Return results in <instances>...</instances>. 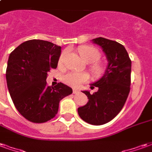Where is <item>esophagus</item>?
Returning a JSON list of instances; mask_svg holds the SVG:
<instances>
[{"instance_id": "34e87169", "label": "esophagus", "mask_w": 152, "mask_h": 152, "mask_svg": "<svg viewBox=\"0 0 152 152\" xmlns=\"http://www.w3.org/2000/svg\"><path fill=\"white\" fill-rule=\"evenodd\" d=\"M78 92H79L78 89H73V94H77Z\"/></svg>"}]
</instances>
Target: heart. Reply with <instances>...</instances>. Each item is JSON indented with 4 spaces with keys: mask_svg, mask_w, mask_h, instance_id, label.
<instances>
[{
    "mask_svg": "<svg viewBox=\"0 0 152 152\" xmlns=\"http://www.w3.org/2000/svg\"><path fill=\"white\" fill-rule=\"evenodd\" d=\"M78 52H79L80 56L81 57V58L85 60L86 63H94L100 58L99 51L92 46L85 45V46L80 47ZM66 53V51H63V53H61L59 58V63H62L63 62ZM91 72L94 76H100L102 73V66L99 63H93L91 65ZM87 80H88V75H86V73L75 72L67 73L63 77V81L66 83V85L72 87H78L81 84L86 82Z\"/></svg>",
    "mask_w": 152,
    "mask_h": 152,
    "instance_id": "obj_1",
    "label": "heart"
}]
</instances>
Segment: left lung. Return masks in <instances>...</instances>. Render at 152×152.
Returning <instances> with one entry per match:
<instances>
[{"label":"left lung","mask_w":152,"mask_h":152,"mask_svg":"<svg viewBox=\"0 0 152 152\" xmlns=\"http://www.w3.org/2000/svg\"><path fill=\"white\" fill-rule=\"evenodd\" d=\"M92 42L102 48L108 63L103 76L90 84V88L98 87V91H82L89 102L77 111L84 121L101 125L115 117L126 102L130 90L131 60L125 48L116 41L99 37Z\"/></svg>","instance_id":"obj_1"}]
</instances>
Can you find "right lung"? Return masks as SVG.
<instances>
[{
  "label": "right lung",
  "instance_id": "obj_1",
  "mask_svg": "<svg viewBox=\"0 0 152 152\" xmlns=\"http://www.w3.org/2000/svg\"><path fill=\"white\" fill-rule=\"evenodd\" d=\"M61 46L42 40H27L10 54L6 82L18 112L28 121L44 123L56 115L59 102L72 93L69 86L46 85L47 73L56 68Z\"/></svg>",
  "mask_w": 152,
  "mask_h": 152
}]
</instances>
